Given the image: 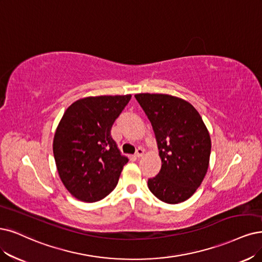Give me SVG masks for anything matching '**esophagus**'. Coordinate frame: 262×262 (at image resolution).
I'll return each instance as SVG.
<instances>
[{"instance_id": "esophagus-1", "label": "esophagus", "mask_w": 262, "mask_h": 262, "mask_svg": "<svg viewBox=\"0 0 262 262\" xmlns=\"http://www.w3.org/2000/svg\"><path fill=\"white\" fill-rule=\"evenodd\" d=\"M143 153H144V149L143 148H138L136 153H135V156H136L137 158H141L143 156Z\"/></svg>"}]
</instances>
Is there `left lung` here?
Returning <instances> with one entry per match:
<instances>
[{"label": "left lung", "mask_w": 262, "mask_h": 262, "mask_svg": "<svg viewBox=\"0 0 262 262\" xmlns=\"http://www.w3.org/2000/svg\"><path fill=\"white\" fill-rule=\"evenodd\" d=\"M135 98L151 122L162 159L148 187L162 202L178 204L193 195L206 175L209 133L194 106L178 97L137 94Z\"/></svg>", "instance_id": "left-lung-1"}]
</instances>
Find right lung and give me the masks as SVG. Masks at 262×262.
Segmentation results:
<instances>
[{"instance_id": "right-lung-1", "label": "right lung", "mask_w": 262, "mask_h": 262, "mask_svg": "<svg viewBox=\"0 0 262 262\" xmlns=\"http://www.w3.org/2000/svg\"><path fill=\"white\" fill-rule=\"evenodd\" d=\"M132 95L86 97L68 108L55 133L59 177L80 201H100L118 185L128 159L121 156L111 128Z\"/></svg>"}]
</instances>
